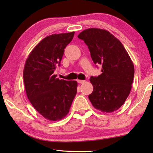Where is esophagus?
I'll return each mask as SVG.
<instances>
[{"mask_svg":"<svg viewBox=\"0 0 153 153\" xmlns=\"http://www.w3.org/2000/svg\"><path fill=\"white\" fill-rule=\"evenodd\" d=\"M77 82H78L79 83H85V81L84 80H77Z\"/></svg>","mask_w":153,"mask_h":153,"instance_id":"obj_1","label":"esophagus"}]
</instances>
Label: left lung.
Instances as JSON below:
<instances>
[{
	"label": "left lung",
	"mask_w": 153,
	"mask_h": 153,
	"mask_svg": "<svg viewBox=\"0 0 153 153\" xmlns=\"http://www.w3.org/2000/svg\"><path fill=\"white\" fill-rule=\"evenodd\" d=\"M88 45L94 64L102 66L101 74L91 76L93 92L88 96L96 109L112 112L124 103L133 81V63L122 43L105 30L89 28L79 34Z\"/></svg>",
	"instance_id": "8db88e82"
}]
</instances>
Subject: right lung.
<instances>
[{
    "mask_svg": "<svg viewBox=\"0 0 153 153\" xmlns=\"http://www.w3.org/2000/svg\"><path fill=\"white\" fill-rule=\"evenodd\" d=\"M74 34L72 32L46 36L30 52L24 66L27 98L36 111L50 121L63 119L76 94V81L59 79L54 74Z\"/></svg>",
    "mask_w": 153,
    "mask_h": 153,
    "instance_id": "1",
    "label": "right lung"
}]
</instances>
